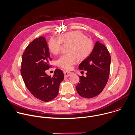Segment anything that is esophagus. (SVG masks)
I'll use <instances>...</instances> for the list:
<instances>
[{"mask_svg":"<svg viewBox=\"0 0 135 135\" xmlns=\"http://www.w3.org/2000/svg\"><path fill=\"white\" fill-rule=\"evenodd\" d=\"M64 75H65V78H68V77L70 76L72 74L71 72H69V71H64Z\"/></svg>","mask_w":135,"mask_h":135,"instance_id":"obj_1","label":"esophagus"}]
</instances>
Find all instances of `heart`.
<instances>
[{"label": "heart", "mask_w": 135, "mask_h": 135, "mask_svg": "<svg viewBox=\"0 0 135 135\" xmlns=\"http://www.w3.org/2000/svg\"><path fill=\"white\" fill-rule=\"evenodd\" d=\"M62 43L70 44L68 49L69 53L61 56L57 60V65L66 70L71 68L77 58L80 61L88 58L94 48L93 41L87 38L85 34L79 31H73L65 32L59 38H51L48 44L49 49L52 53L56 55L60 53Z\"/></svg>", "instance_id": "1"}]
</instances>
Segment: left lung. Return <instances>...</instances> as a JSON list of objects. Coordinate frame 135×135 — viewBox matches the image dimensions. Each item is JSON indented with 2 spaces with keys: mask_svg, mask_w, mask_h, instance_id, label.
Masks as SVG:
<instances>
[{
  "mask_svg": "<svg viewBox=\"0 0 135 135\" xmlns=\"http://www.w3.org/2000/svg\"><path fill=\"white\" fill-rule=\"evenodd\" d=\"M111 57L107 47L97 42L91 54L79 66L80 70H86V76H79L80 81L76 90L81 97L92 98L99 94L109 79Z\"/></svg>",
  "mask_w": 135,
  "mask_h": 135,
  "instance_id": "obj_1",
  "label": "left lung"
}]
</instances>
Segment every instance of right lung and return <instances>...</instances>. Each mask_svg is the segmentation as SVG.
I'll use <instances>...</instances> for the list:
<instances>
[{
  "label": "right lung",
  "instance_id": "right-lung-1",
  "mask_svg": "<svg viewBox=\"0 0 135 135\" xmlns=\"http://www.w3.org/2000/svg\"><path fill=\"white\" fill-rule=\"evenodd\" d=\"M49 47L44 37H39L26 48L22 58L21 74L24 83L34 97L49 102L58 94L59 85L64 79L62 71L56 69L53 76L45 70L51 67Z\"/></svg>",
  "mask_w": 135,
  "mask_h": 135
}]
</instances>
